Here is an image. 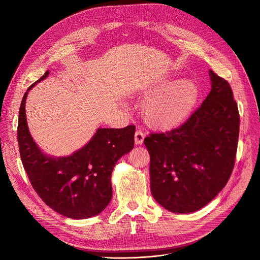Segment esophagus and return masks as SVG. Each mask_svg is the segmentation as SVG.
I'll return each instance as SVG.
<instances>
[{
    "mask_svg": "<svg viewBox=\"0 0 260 260\" xmlns=\"http://www.w3.org/2000/svg\"><path fill=\"white\" fill-rule=\"evenodd\" d=\"M144 133L141 131V129H137L135 133V143L137 145H140L143 143V140H144Z\"/></svg>",
    "mask_w": 260,
    "mask_h": 260,
    "instance_id": "34e87169",
    "label": "esophagus"
}]
</instances>
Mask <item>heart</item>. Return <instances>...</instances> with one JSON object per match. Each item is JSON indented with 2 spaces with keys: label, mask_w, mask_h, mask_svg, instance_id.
<instances>
[{
  "label": "heart",
  "mask_w": 260,
  "mask_h": 260,
  "mask_svg": "<svg viewBox=\"0 0 260 260\" xmlns=\"http://www.w3.org/2000/svg\"><path fill=\"white\" fill-rule=\"evenodd\" d=\"M197 98L198 87L192 80H178L168 86L162 83L142 103L143 119L151 127L172 128L189 115Z\"/></svg>",
  "instance_id": "heart-1"
}]
</instances>
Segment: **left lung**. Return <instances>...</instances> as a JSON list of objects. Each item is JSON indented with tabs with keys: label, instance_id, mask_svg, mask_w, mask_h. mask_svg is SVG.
<instances>
[{
	"label": "left lung",
	"instance_id": "8db88e82",
	"mask_svg": "<svg viewBox=\"0 0 260 260\" xmlns=\"http://www.w3.org/2000/svg\"><path fill=\"white\" fill-rule=\"evenodd\" d=\"M212 89L179 127L144 139L155 200L168 211L200 210L228 183L234 169L239 112L229 82L210 71Z\"/></svg>",
	"mask_w": 260,
	"mask_h": 260
}]
</instances>
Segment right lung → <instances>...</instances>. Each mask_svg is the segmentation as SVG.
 Here are the masks:
<instances>
[{
	"label": "right lung",
	"mask_w": 260,
	"mask_h": 260,
	"mask_svg": "<svg viewBox=\"0 0 260 260\" xmlns=\"http://www.w3.org/2000/svg\"><path fill=\"white\" fill-rule=\"evenodd\" d=\"M48 71L28 87L21 102L18 143L23 167L34 189L49 208L73 219L100 214L113 196L111 177L117 161L134 147L136 126L98 128L90 141L67 157L41 152L28 131L25 103L28 90L48 76Z\"/></svg>",
	"instance_id": "1"
}]
</instances>
